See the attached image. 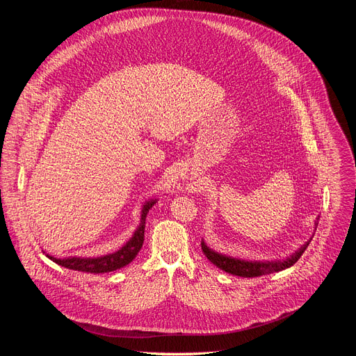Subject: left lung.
Here are the masks:
<instances>
[{"label":"left lung","instance_id":"left-lung-1","mask_svg":"<svg viewBox=\"0 0 356 356\" xmlns=\"http://www.w3.org/2000/svg\"><path fill=\"white\" fill-rule=\"evenodd\" d=\"M312 241V239H310ZM296 251L293 255H290L286 259L282 261H245V259H238V258H232V257H227L222 255L218 252H213L212 250H209L207 245L202 242V251L203 254L208 257V259L211 263H213L218 268L223 270L225 273H229L232 275H238V277H259V275H266V274H271V273H278L282 270H286L289 267H291L293 264H296L300 257L303 255V252L306 251V248L309 247V242Z\"/></svg>","mask_w":356,"mask_h":356}]
</instances>
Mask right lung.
<instances>
[{
	"instance_id": "add662e5",
	"label": "right lung",
	"mask_w": 356,
	"mask_h": 356,
	"mask_svg": "<svg viewBox=\"0 0 356 356\" xmlns=\"http://www.w3.org/2000/svg\"><path fill=\"white\" fill-rule=\"evenodd\" d=\"M154 200H149L144 204L143 212H141V223L138 229L136 231L134 236L131 238L127 244L117 252L108 254L99 258H54L47 255L53 263L59 264L62 267H66L69 270L74 271H82V273H93V274H101V273H109L115 271L136 258L138 251L143 247L144 242V229H145V216L148 211L154 207Z\"/></svg>"
}]
</instances>
